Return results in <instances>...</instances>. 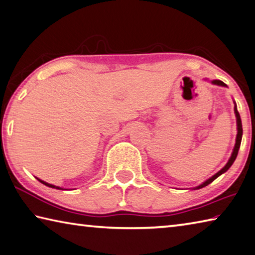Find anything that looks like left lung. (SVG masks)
<instances>
[{"label": "left lung", "instance_id": "obj_1", "mask_svg": "<svg viewBox=\"0 0 255 255\" xmlns=\"http://www.w3.org/2000/svg\"><path fill=\"white\" fill-rule=\"evenodd\" d=\"M212 83H214V85H219V86H223V87H226V85L224 82H222L221 80H213ZM234 113H235V116H237V124H238V135H237V142H235V146H234V149H233V152H232V156H231V158L229 159L228 164H226L223 168H222L220 172H217L214 176H212L211 178H208L206 182H204L203 184H201L200 186H197L195 189H200V188H203L207 186L208 184H211L213 180L216 179L217 177H219L220 175H222L223 173H225L226 170H228L231 166H232V164L234 163L235 158H237L238 156V152H239V149H240V145H241V140H242V133H243V129H242V123H241V117H240V114L238 112L237 109V106L234 107Z\"/></svg>", "mask_w": 255, "mask_h": 255}]
</instances>
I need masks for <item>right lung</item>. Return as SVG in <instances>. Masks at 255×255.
Returning a JSON list of instances; mask_svg holds the SVG:
<instances>
[{
	"label": "right lung",
	"mask_w": 255,
	"mask_h": 255,
	"mask_svg": "<svg viewBox=\"0 0 255 255\" xmlns=\"http://www.w3.org/2000/svg\"><path fill=\"white\" fill-rule=\"evenodd\" d=\"M38 180L39 182H41L42 184H44V185H47V186H49V187H51V188H57V189H62V188H60V187H58V186H54V185H51V184H48V183H45V182H43V180H41V179H39L38 178Z\"/></svg>",
	"instance_id": "add662e5"
}]
</instances>
